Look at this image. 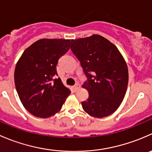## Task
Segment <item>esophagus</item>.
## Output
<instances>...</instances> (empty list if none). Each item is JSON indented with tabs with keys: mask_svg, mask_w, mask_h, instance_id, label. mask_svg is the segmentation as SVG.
I'll return each mask as SVG.
<instances>
[{
	"mask_svg": "<svg viewBox=\"0 0 152 152\" xmlns=\"http://www.w3.org/2000/svg\"><path fill=\"white\" fill-rule=\"evenodd\" d=\"M79 88H80V85L79 84H76V85L73 86V89H74L75 91H77Z\"/></svg>",
	"mask_w": 152,
	"mask_h": 152,
	"instance_id": "1",
	"label": "esophagus"
}]
</instances>
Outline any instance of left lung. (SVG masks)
<instances>
[{
  "label": "left lung",
  "instance_id": "8db88e82",
  "mask_svg": "<svg viewBox=\"0 0 152 152\" xmlns=\"http://www.w3.org/2000/svg\"><path fill=\"white\" fill-rule=\"evenodd\" d=\"M70 49L81 63L87 80L82 87L89 98L82 102L87 114L104 118L114 113L123 102L129 73L117 47L98 34L71 39Z\"/></svg>",
  "mask_w": 152,
  "mask_h": 152
}]
</instances>
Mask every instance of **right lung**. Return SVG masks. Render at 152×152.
<instances>
[{
  "label": "right lung",
  "mask_w": 152,
  "mask_h": 152,
  "mask_svg": "<svg viewBox=\"0 0 152 152\" xmlns=\"http://www.w3.org/2000/svg\"><path fill=\"white\" fill-rule=\"evenodd\" d=\"M70 39H41L26 49L15 70V83L23 105L33 115L46 118L62 108L70 90L56 72Z\"/></svg>",
  "instance_id": "1"
}]
</instances>
